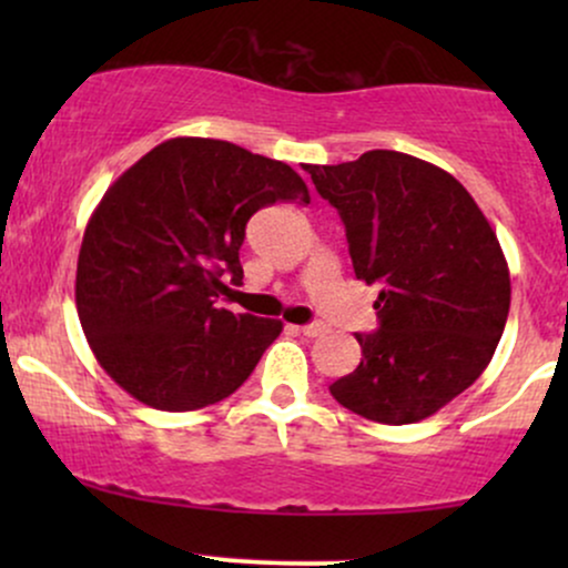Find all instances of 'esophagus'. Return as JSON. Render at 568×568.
Masks as SVG:
<instances>
[{
  "instance_id": "obj_1",
  "label": "esophagus",
  "mask_w": 568,
  "mask_h": 568,
  "mask_svg": "<svg viewBox=\"0 0 568 568\" xmlns=\"http://www.w3.org/2000/svg\"><path fill=\"white\" fill-rule=\"evenodd\" d=\"M296 331H298V334H304V336L315 338V336L325 334V325H323V323H310V325H298Z\"/></svg>"
}]
</instances>
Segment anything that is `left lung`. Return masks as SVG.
I'll return each instance as SVG.
<instances>
[{"label":"left lung","instance_id":"8db88e82","mask_svg":"<svg viewBox=\"0 0 568 568\" xmlns=\"http://www.w3.org/2000/svg\"><path fill=\"white\" fill-rule=\"evenodd\" d=\"M342 216L355 277L382 285L379 331L331 395L382 425L427 419L484 374L510 312V270L478 202L443 168L389 149L302 165Z\"/></svg>","mask_w":568,"mask_h":568}]
</instances>
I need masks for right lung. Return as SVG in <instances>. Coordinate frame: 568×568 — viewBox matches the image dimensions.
<instances>
[{"label": "right lung", "mask_w": 568, "mask_h": 568, "mask_svg": "<svg viewBox=\"0 0 568 568\" xmlns=\"http://www.w3.org/2000/svg\"><path fill=\"white\" fill-rule=\"evenodd\" d=\"M310 202L302 175L230 141L171 139L98 202L77 262V312L95 361L135 400L194 410L230 397L283 331L216 306L243 283L258 207Z\"/></svg>", "instance_id": "1"}]
</instances>
